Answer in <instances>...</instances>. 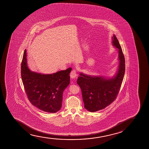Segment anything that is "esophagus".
<instances>
[{
    "mask_svg": "<svg viewBox=\"0 0 149 149\" xmlns=\"http://www.w3.org/2000/svg\"><path fill=\"white\" fill-rule=\"evenodd\" d=\"M76 76H77L76 71L75 70H73L71 72V73H70V77L72 79H74V78H75L76 77Z\"/></svg>",
    "mask_w": 149,
    "mask_h": 149,
    "instance_id": "34e87169",
    "label": "esophagus"
}]
</instances>
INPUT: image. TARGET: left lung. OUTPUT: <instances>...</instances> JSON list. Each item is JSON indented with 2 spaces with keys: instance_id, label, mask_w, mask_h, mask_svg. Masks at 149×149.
<instances>
[{
  "instance_id": "1",
  "label": "left lung",
  "mask_w": 149,
  "mask_h": 149,
  "mask_svg": "<svg viewBox=\"0 0 149 149\" xmlns=\"http://www.w3.org/2000/svg\"><path fill=\"white\" fill-rule=\"evenodd\" d=\"M112 45L118 49L120 63L118 70L111 78L80 73L77 83L81 90L84 108L90 112L101 110L114 101L122 84L125 71V61L122 49L116 36L112 38Z\"/></svg>"
}]
</instances>
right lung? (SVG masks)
<instances>
[{
    "label": "right lung",
    "mask_w": 149,
    "mask_h": 149,
    "mask_svg": "<svg viewBox=\"0 0 149 149\" xmlns=\"http://www.w3.org/2000/svg\"><path fill=\"white\" fill-rule=\"evenodd\" d=\"M25 50L21 66V74L27 98L33 106L43 111L55 113L59 111L63 94L70 81L71 68L51 74H43L29 70Z\"/></svg>",
    "instance_id": "add662e5"
}]
</instances>
